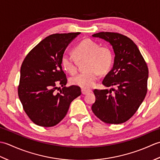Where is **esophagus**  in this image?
I'll return each instance as SVG.
<instances>
[{"instance_id":"obj_1","label":"esophagus","mask_w":160,"mask_h":160,"mask_svg":"<svg viewBox=\"0 0 160 160\" xmlns=\"http://www.w3.org/2000/svg\"><path fill=\"white\" fill-rule=\"evenodd\" d=\"M81 91H82V93L83 95H87L88 93L92 92V91H91V89H82V90H81Z\"/></svg>"}]
</instances>
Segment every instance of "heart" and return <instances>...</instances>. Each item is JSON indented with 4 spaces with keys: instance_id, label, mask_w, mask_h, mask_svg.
Here are the masks:
<instances>
[{
    "instance_id": "obj_1",
    "label": "heart",
    "mask_w": 160,
    "mask_h": 160,
    "mask_svg": "<svg viewBox=\"0 0 160 160\" xmlns=\"http://www.w3.org/2000/svg\"><path fill=\"white\" fill-rule=\"evenodd\" d=\"M73 54L75 59L68 55H64L61 59L63 69L74 75L77 72V62L85 60L84 69L87 71L79 73L71 79V83L84 89L92 87L99 76L109 70L112 64V53L107 47H99L96 42L90 39H85L74 47Z\"/></svg>"
}]
</instances>
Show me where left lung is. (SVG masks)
Returning a JSON list of instances; mask_svg holds the SVG:
<instances>
[{"instance_id": "1", "label": "left lung", "mask_w": 160, "mask_h": 160, "mask_svg": "<svg viewBox=\"0 0 160 160\" xmlns=\"http://www.w3.org/2000/svg\"><path fill=\"white\" fill-rule=\"evenodd\" d=\"M92 36L104 40L113 47V66L102 84L116 89H95L96 102L91 109L105 123H124L137 111L147 95V63L137 45L127 36L113 32H99Z\"/></svg>"}]
</instances>
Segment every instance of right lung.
<instances>
[{"instance_id":"add662e5","label":"right lung","mask_w":160,"mask_h":160,"mask_svg":"<svg viewBox=\"0 0 160 160\" xmlns=\"http://www.w3.org/2000/svg\"><path fill=\"white\" fill-rule=\"evenodd\" d=\"M80 32L56 33L40 41L24 60L20 68L18 97L24 111L36 124L50 127L65 117L74 99L81 95L78 86L64 87L56 92L57 81L67 82L61 59L66 48ZM60 88V87H59Z\"/></svg>"}]
</instances>
